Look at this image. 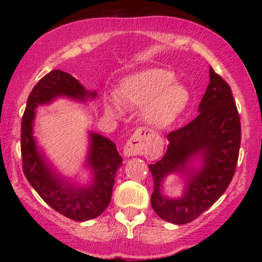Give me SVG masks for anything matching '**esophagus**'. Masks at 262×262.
<instances>
[{"label": "esophagus", "instance_id": "1", "mask_svg": "<svg viewBox=\"0 0 262 262\" xmlns=\"http://www.w3.org/2000/svg\"><path fill=\"white\" fill-rule=\"evenodd\" d=\"M150 137V133L145 129H139L129 138V140L125 143L123 154L125 156H135L143 155L146 150V139Z\"/></svg>", "mask_w": 262, "mask_h": 262}]
</instances>
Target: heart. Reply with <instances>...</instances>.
Wrapping results in <instances>:
<instances>
[{"instance_id":"b5f03b06","label":"heart","mask_w":262,"mask_h":262,"mask_svg":"<svg viewBox=\"0 0 262 262\" xmlns=\"http://www.w3.org/2000/svg\"><path fill=\"white\" fill-rule=\"evenodd\" d=\"M189 91L175 81V74L166 69L151 68L123 77L116 95L104 97V111L111 117H121L123 106L143 107V118L148 124L164 129L173 124L185 112Z\"/></svg>"}]
</instances>
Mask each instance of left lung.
Wrapping results in <instances>:
<instances>
[{"instance_id":"8db88e82","label":"left lung","mask_w":262,"mask_h":262,"mask_svg":"<svg viewBox=\"0 0 262 262\" xmlns=\"http://www.w3.org/2000/svg\"><path fill=\"white\" fill-rule=\"evenodd\" d=\"M198 116L185 127L167 134V151L149 165L154 179L151 207L164 221L186 224L208 209L228 188L236 169L242 130L229 85L209 69ZM198 165H194L195 161ZM180 173L185 179L181 196L163 193L164 179Z\"/></svg>"}]
</instances>
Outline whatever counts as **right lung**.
Wrapping results in <instances>:
<instances>
[{
  "mask_svg": "<svg viewBox=\"0 0 262 262\" xmlns=\"http://www.w3.org/2000/svg\"><path fill=\"white\" fill-rule=\"evenodd\" d=\"M65 97L85 103L95 100L97 92L86 90L73 75L53 70L32 90L22 118L20 151L23 172L33 188L43 200L65 217L77 222L93 219L103 213L112 198L114 179L122 166V156L116 144L98 133H89V150L85 160L90 181L74 183L54 169L34 137L35 110Z\"/></svg>",
  "mask_w": 262,
  "mask_h": 262,
  "instance_id": "right-lung-1",
  "label": "right lung"
}]
</instances>
